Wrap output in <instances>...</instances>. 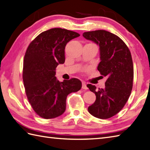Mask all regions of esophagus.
Returning <instances> with one entry per match:
<instances>
[{
	"label": "esophagus",
	"instance_id": "esophagus-1",
	"mask_svg": "<svg viewBox=\"0 0 150 150\" xmlns=\"http://www.w3.org/2000/svg\"><path fill=\"white\" fill-rule=\"evenodd\" d=\"M82 88L84 89V90H87V89H88L86 83L85 82H82Z\"/></svg>",
	"mask_w": 150,
	"mask_h": 150
}]
</instances>
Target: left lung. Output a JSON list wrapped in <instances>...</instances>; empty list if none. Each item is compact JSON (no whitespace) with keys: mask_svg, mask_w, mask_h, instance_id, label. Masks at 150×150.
I'll list each match as a JSON object with an SVG mask.
<instances>
[{"mask_svg":"<svg viewBox=\"0 0 150 150\" xmlns=\"http://www.w3.org/2000/svg\"><path fill=\"white\" fill-rule=\"evenodd\" d=\"M82 36L99 46L100 62L97 69L107 78L104 88L97 90L95 86L87 85L96 95L88 111L98 119H109L122 109L131 94L133 80L131 53L120 38L106 30L88 31Z\"/></svg>","mask_w":150,"mask_h":150,"instance_id":"1","label":"left lung"}]
</instances>
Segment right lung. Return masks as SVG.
Segmentation results:
<instances>
[{"instance_id": "right-lung-1", "label": "right lung", "mask_w": 150, "mask_h": 150, "mask_svg": "<svg viewBox=\"0 0 150 150\" xmlns=\"http://www.w3.org/2000/svg\"><path fill=\"white\" fill-rule=\"evenodd\" d=\"M79 36L75 31L52 28L39 34L28 47L22 75L25 91L33 110L44 119L61 115L67 96L82 87L77 79L60 82L55 77L57 66L65 62L66 44Z\"/></svg>"}]
</instances>
